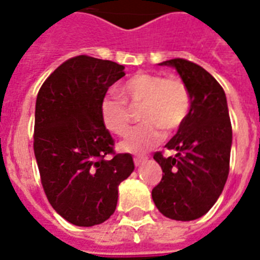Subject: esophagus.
<instances>
[{
	"label": "esophagus",
	"mask_w": 260,
	"mask_h": 260,
	"mask_svg": "<svg viewBox=\"0 0 260 260\" xmlns=\"http://www.w3.org/2000/svg\"><path fill=\"white\" fill-rule=\"evenodd\" d=\"M147 159H148L147 156H136V157H134L135 166H136V167L143 166V164H144L145 161H147Z\"/></svg>",
	"instance_id": "1"
}]
</instances>
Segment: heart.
Masks as SVG:
<instances>
[{
    "label": "heart",
    "mask_w": 260,
    "mask_h": 260,
    "mask_svg": "<svg viewBox=\"0 0 260 260\" xmlns=\"http://www.w3.org/2000/svg\"><path fill=\"white\" fill-rule=\"evenodd\" d=\"M120 96L105 97L101 101V121L109 132L124 136L129 129L128 105H141L143 123L131 131L119 144L128 153H143L164 139V131L179 129L189 112V92L183 80L176 76L164 77L140 72L124 82Z\"/></svg>",
    "instance_id": "obj_1"
}]
</instances>
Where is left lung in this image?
Masks as SVG:
<instances>
[{
	"label": "left lung",
	"mask_w": 260,
	"mask_h": 260,
	"mask_svg": "<svg viewBox=\"0 0 260 260\" xmlns=\"http://www.w3.org/2000/svg\"><path fill=\"white\" fill-rule=\"evenodd\" d=\"M176 69L188 88L189 112L167 149L176 155L153 159L163 179L152 189L157 210L174 220L202 218L216 203L229 178L233 128L223 88L199 65L183 58L160 62Z\"/></svg>",
	"instance_id": "left-lung-1"
}]
</instances>
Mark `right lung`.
Here are the masks:
<instances>
[{
    "mask_svg": "<svg viewBox=\"0 0 260 260\" xmlns=\"http://www.w3.org/2000/svg\"><path fill=\"white\" fill-rule=\"evenodd\" d=\"M124 76V65L77 56L61 64L37 94L33 148L42 187L57 214L79 227L111 218L119 184L135 170L129 153L115 155L100 115L108 88Z\"/></svg>",
    "mask_w": 260,
    "mask_h": 260,
    "instance_id": "1",
    "label": "right lung"
}]
</instances>
